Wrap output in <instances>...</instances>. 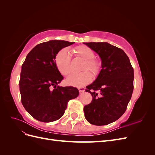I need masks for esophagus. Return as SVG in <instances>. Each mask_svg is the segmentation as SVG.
I'll return each mask as SVG.
<instances>
[{"instance_id": "esophagus-1", "label": "esophagus", "mask_w": 155, "mask_h": 155, "mask_svg": "<svg viewBox=\"0 0 155 155\" xmlns=\"http://www.w3.org/2000/svg\"><path fill=\"white\" fill-rule=\"evenodd\" d=\"M78 89H79V93H82V92H83L84 91H85V88H84V87H79Z\"/></svg>"}]
</instances>
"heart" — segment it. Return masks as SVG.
<instances>
[{
  "instance_id": "1",
  "label": "heart",
  "mask_w": 155,
  "mask_h": 155,
  "mask_svg": "<svg viewBox=\"0 0 155 155\" xmlns=\"http://www.w3.org/2000/svg\"><path fill=\"white\" fill-rule=\"evenodd\" d=\"M74 53L81 58L83 62L80 68L83 72L78 74H72L67 78L66 82L69 85L74 87H83L91 81L92 76L95 77L100 73L101 63L94 58L95 53L90 47L86 45H81L74 48ZM55 64L59 72L64 76H67L70 72V56L68 51L63 48L61 50L55 57ZM91 72L90 74L88 72Z\"/></svg>"
}]
</instances>
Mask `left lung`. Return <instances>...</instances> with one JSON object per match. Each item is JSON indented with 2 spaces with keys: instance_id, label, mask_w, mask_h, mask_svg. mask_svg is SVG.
I'll return each mask as SVG.
<instances>
[{
  "instance_id": "1",
  "label": "left lung",
  "mask_w": 155,
  "mask_h": 155,
  "mask_svg": "<svg viewBox=\"0 0 155 155\" xmlns=\"http://www.w3.org/2000/svg\"><path fill=\"white\" fill-rule=\"evenodd\" d=\"M83 44L96 52L101 61L99 74L86 87L92 100L84 107L85 117L92 125H105L125 112L133 92L134 70L123 50L106 42Z\"/></svg>"
}]
</instances>
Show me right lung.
I'll use <instances>...</instances> for the list:
<instances>
[{"instance_id": "obj_1", "label": "right lung", "mask_w": 155, "mask_h": 155, "mask_svg": "<svg viewBox=\"0 0 155 155\" xmlns=\"http://www.w3.org/2000/svg\"><path fill=\"white\" fill-rule=\"evenodd\" d=\"M73 42L50 40L36 45L22 65L19 88L26 110L38 121L51 122L61 118L69 100L78 96L73 87L58 84L63 76L55 64V57Z\"/></svg>"}]
</instances>
